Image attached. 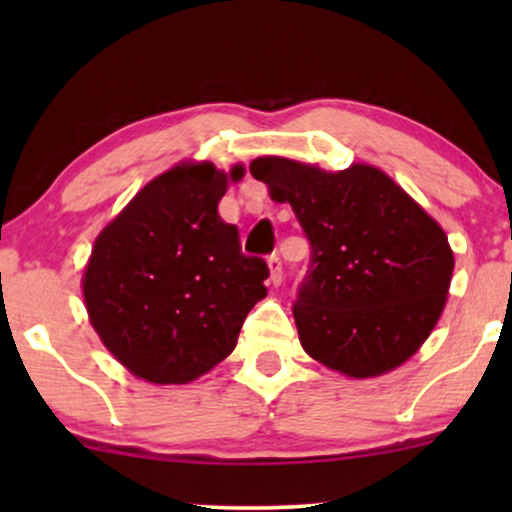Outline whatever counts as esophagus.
<instances>
[{"instance_id":"34e87169","label":"esophagus","mask_w":512,"mask_h":512,"mask_svg":"<svg viewBox=\"0 0 512 512\" xmlns=\"http://www.w3.org/2000/svg\"><path fill=\"white\" fill-rule=\"evenodd\" d=\"M268 265H270V282L279 286L282 284V277H284V268H282V258H279V254H272L268 258Z\"/></svg>"}]
</instances>
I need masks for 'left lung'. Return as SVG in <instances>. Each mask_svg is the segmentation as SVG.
I'll return each mask as SVG.
<instances>
[{
  "label": "left lung",
  "instance_id": "obj_1",
  "mask_svg": "<svg viewBox=\"0 0 512 512\" xmlns=\"http://www.w3.org/2000/svg\"><path fill=\"white\" fill-rule=\"evenodd\" d=\"M310 242L293 305L300 345L349 377L384 375L422 347L454 270L447 235L377 167L342 172L263 156L249 165Z\"/></svg>",
  "mask_w": 512,
  "mask_h": 512
}]
</instances>
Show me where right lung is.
Returning a JSON list of instances; mask_svg holds the SVG:
<instances>
[{"label": "right lung", "mask_w": 512, "mask_h": 512, "mask_svg": "<svg viewBox=\"0 0 512 512\" xmlns=\"http://www.w3.org/2000/svg\"><path fill=\"white\" fill-rule=\"evenodd\" d=\"M242 165L181 163L149 181L95 240L83 272L104 347L153 384H186L226 359L258 300L268 263L244 256L216 212Z\"/></svg>", "instance_id": "1"}]
</instances>
